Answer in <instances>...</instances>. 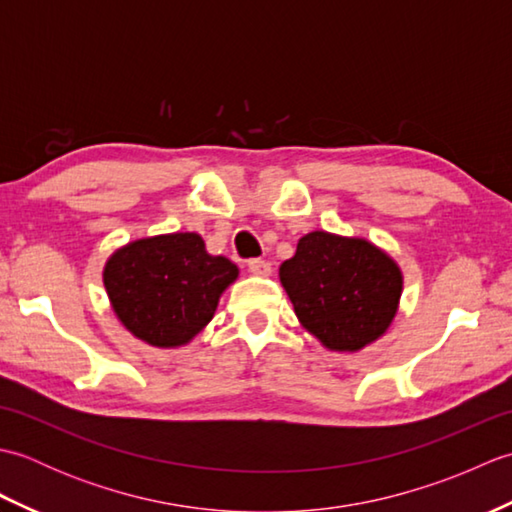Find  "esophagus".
<instances>
[{
  "label": "esophagus",
  "instance_id": "esophagus-1",
  "mask_svg": "<svg viewBox=\"0 0 512 512\" xmlns=\"http://www.w3.org/2000/svg\"><path fill=\"white\" fill-rule=\"evenodd\" d=\"M248 270L253 275L268 277L270 275V262H266V259H248Z\"/></svg>",
  "mask_w": 512,
  "mask_h": 512
}]
</instances>
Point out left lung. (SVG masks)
Here are the masks:
<instances>
[{
	"instance_id": "left-lung-1",
	"label": "left lung",
	"mask_w": 512,
	"mask_h": 512,
	"mask_svg": "<svg viewBox=\"0 0 512 512\" xmlns=\"http://www.w3.org/2000/svg\"><path fill=\"white\" fill-rule=\"evenodd\" d=\"M279 279L303 328L336 352H356L394 321L402 273L367 239L325 231L303 235Z\"/></svg>"
}]
</instances>
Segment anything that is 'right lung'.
Instances as JSON below:
<instances>
[{"label":"right lung","instance_id":"add662e5","mask_svg":"<svg viewBox=\"0 0 512 512\" xmlns=\"http://www.w3.org/2000/svg\"><path fill=\"white\" fill-rule=\"evenodd\" d=\"M237 266L209 255L198 233L136 239L107 259L103 284L116 317L156 347L189 343L213 319Z\"/></svg>","mask_w":512,"mask_h":512}]
</instances>
